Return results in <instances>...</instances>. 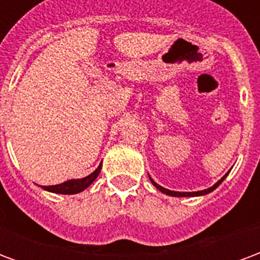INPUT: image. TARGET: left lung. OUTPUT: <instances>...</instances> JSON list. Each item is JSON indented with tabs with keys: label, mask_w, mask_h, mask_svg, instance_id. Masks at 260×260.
<instances>
[{
	"label": "left lung",
	"mask_w": 260,
	"mask_h": 260,
	"mask_svg": "<svg viewBox=\"0 0 260 260\" xmlns=\"http://www.w3.org/2000/svg\"><path fill=\"white\" fill-rule=\"evenodd\" d=\"M227 175H229V173L224 175L221 180H218L217 182H216V184H214V185H213V186H210V188H207V189H203V191H198V192H175V191H170V189H166V188H163V186H161V185H158V184H156V182L153 181V178H152V177H150V175H149V178H150V181H152L153 185L156 186V188H157V189L160 192H163V193H166V195L177 196V198H182V196H202V195H207V193H210V192H212V191H214V189H216V188H217V186L220 185L221 182H223L224 178H225Z\"/></svg>",
	"instance_id": "left-lung-1"
}]
</instances>
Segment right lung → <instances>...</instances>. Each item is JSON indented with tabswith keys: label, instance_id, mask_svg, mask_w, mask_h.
<instances>
[{
	"label": "right lung",
	"instance_id": "obj_1",
	"mask_svg": "<svg viewBox=\"0 0 260 260\" xmlns=\"http://www.w3.org/2000/svg\"><path fill=\"white\" fill-rule=\"evenodd\" d=\"M102 170V163L97 167L91 174H89L85 178H78V180H69L65 181L62 184L58 185H50V186H42L43 189L48 192H54V193H62V195H74V193H79V192L85 191L87 186L90 185L93 181L96 180L97 175L100 174Z\"/></svg>",
	"mask_w": 260,
	"mask_h": 260
}]
</instances>
